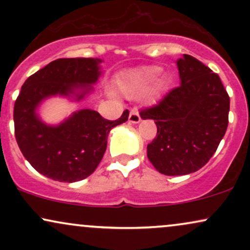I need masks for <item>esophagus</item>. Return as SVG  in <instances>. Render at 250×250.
Segmentation results:
<instances>
[{
    "instance_id": "esophagus-1",
    "label": "esophagus",
    "mask_w": 250,
    "mask_h": 250,
    "mask_svg": "<svg viewBox=\"0 0 250 250\" xmlns=\"http://www.w3.org/2000/svg\"><path fill=\"white\" fill-rule=\"evenodd\" d=\"M128 121L130 123H139L140 121H141V116H140L137 108L131 109L130 115H129V117H128Z\"/></svg>"
}]
</instances>
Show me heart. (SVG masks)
Here are the masks:
<instances>
[{
  "label": "heart",
  "instance_id": "b5f03b06",
  "mask_svg": "<svg viewBox=\"0 0 250 250\" xmlns=\"http://www.w3.org/2000/svg\"><path fill=\"white\" fill-rule=\"evenodd\" d=\"M161 75V69L155 65H146V67L135 68L123 73L119 79V89L122 95L129 99H135L146 94L153 87L155 82L159 80ZM162 82L157 87H155L149 94V102H154L157 99L161 89Z\"/></svg>",
  "mask_w": 250,
  "mask_h": 250
}]
</instances>
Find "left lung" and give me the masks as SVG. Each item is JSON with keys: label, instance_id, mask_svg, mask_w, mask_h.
<instances>
[{"label": "left lung", "instance_id": "1", "mask_svg": "<svg viewBox=\"0 0 250 250\" xmlns=\"http://www.w3.org/2000/svg\"><path fill=\"white\" fill-rule=\"evenodd\" d=\"M181 84L155 107L142 111L157 134L147 156L169 176L197 171L213 156L228 127L229 96L217 74L190 55L176 61Z\"/></svg>", "mask_w": 250, "mask_h": 250}]
</instances>
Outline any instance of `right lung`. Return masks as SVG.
I'll list each match as a JSON object with an SVG mask.
<instances>
[{"mask_svg":"<svg viewBox=\"0 0 250 250\" xmlns=\"http://www.w3.org/2000/svg\"><path fill=\"white\" fill-rule=\"evenodd\" d=\"M100 59H59L29 76L14 107L17 145L40 174L60 182H76L94 173L101 162L109 131L128 120L123 111L116 121L91 109L73 113L59 125H47L39 107L54 96L80 102L94 91L101 76Z\"/></svg>","mask_w":250,"mask_h":250,"instance_id":"add662e5","label":"right lung"}]
</instances>
